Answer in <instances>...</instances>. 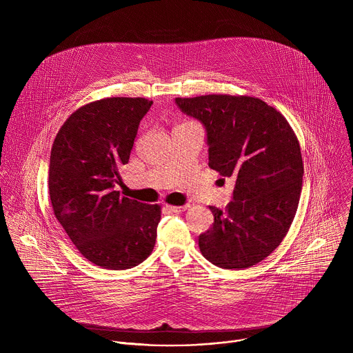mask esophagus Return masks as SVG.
I'll return each mask as SVG.
<instances>
[{
    "instance_id": "esophagus-1",
    "label": "esophagus",
    "mask_w": 353,
    "mask_h": 353,
    "mask_svg": "<svg viewBox=\"0 0 353 353\" xmlns=\"http://www.w3.org/2000/svg\"><path fill=\"white\" fill-rule=\"evenodd\" d=\"M188 208V205H181V207H174V205H165V210L170 211V212H174V214H179V212H183Z\"/></svg>"
}]
</instances>
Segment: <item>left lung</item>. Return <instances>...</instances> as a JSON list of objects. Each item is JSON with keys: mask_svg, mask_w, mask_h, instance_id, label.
Returning a JSON list of instances; mask_svg holds the SVG:
<instances>
[{"mask_svg": "<svg viewBox=\"0 0 353 353\" xmlns=\"http://www.w3.org/2000/svg\"><path fill=\"white\" fill-rule=\"evenodd\" d=\"M174 102L203 123L210 168L234 179L226 211L210 207L214 223L198 237L201 253L226 270L256 265L281 244L296 215L303 179L299 141L286 119L257 97L205 94Z\"/></svg>", "mask_w": 353, "mask_h": 353, "instance_id": "8db88e82", "label": "left lung"}]
</instances>
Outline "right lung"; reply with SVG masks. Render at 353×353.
Listing matches in <instances>:
<instances>
[{
  "label": "right lung",
  "mask_w": 353,
  "mask_h": 353,
  "mask_svg": "<svg viewBox=\"0 0 353 353\" xmlns=\"http://www.w3.org/2000/svg\"><path fill=\"white\" fill-rule=\"evenodd\" d=\"M143 97H108L74 112L50 155L48 191L57 221L79 253L108 270H128L152 253L161 207L121 196L119 170L128 163L143 116Z\"/></svg>",
  "instance_id": "right-lung-1"
}]
</instances>
